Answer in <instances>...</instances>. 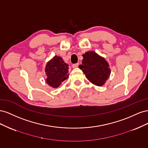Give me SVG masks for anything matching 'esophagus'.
<instances>
[{
	"instance_id": "34e87169",
	"label": "esophagus",
	"mask_w": 148,
	"mask_h": 148,
	"mask_svg": "<svg viewBox=\"0 0 148 148\" xmlns=\"http://www.w3.org/2000/svg\"><path fill=\"white\" fill-rule=\"evenodd\" d=\"M78 65H79V64H73L72 65V67L73 68H77V67L78 66Z\"/></svg>"
}]
</instances>
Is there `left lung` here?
<instances>
[{"label":"left lung","instance_id":"obj_1","mask_svg":"<svg viewBox=\"0 0 148 148\" xmlns=\"http://www.w3.org/2000/svg\"><path fill=\"white\" fill-rule=\"evenodd\" d=\"M83 57L82 65H79V68L89 82L97 86H102L110 74L108 63L105 59L92 51L86 52Z\"/></svg>","mask_w":148,"mask_h":148}]
</instances>
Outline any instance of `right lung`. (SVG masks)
<instances>
[{
  "instance_id": "add662e5",
  "label": "right lung",
  "mask_w": 148,
  "mask_h": 148,
  "mask_svg": "<svg viewBox=\"0 0 148 148\" xmlns=\"http://www.w3.org/2000/svg\"><path fill=\"white\" fill-rule=\"evenodd\" d=\"M46 82L52 88H57L62 82L69 78V65L62 57L55 56L47 64L46 66Z\"/></svg>"
}]
</instances>
